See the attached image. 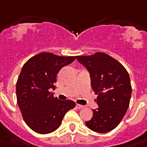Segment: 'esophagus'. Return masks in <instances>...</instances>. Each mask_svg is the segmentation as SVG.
I'll return each instance as SVG.
<instances>
[{"label": "esophagus", "mask_w": 147, "mask_h": 147, "mask_svg": "<svg viewBox=\"0 0 147 147\" xmlns=\"http://www.w3.org/2000/svg\"><path fill=\"white\" fill-rule=\"evenodd\" d=\"M76 107L77 109H82V108H83V106H82V105H81V104H76Z\"/></svg>", "instance_id": "34e87169"}]
</instances>
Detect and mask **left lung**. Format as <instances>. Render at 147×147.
Instances as JSON below:
<instances>
[{
  "instance_id": "obj_1",
  "label": "left lung",
  "mask_w": 147,
  "mask_h": 147,
  "mask_svg": "<svg viewBox=\"0 0 147 147\" xmlns=\"http://www.w3.org/2000/svg\"><path fill=\"white\" fill-rule=\"evenodd\" d=\"M76 59L88 71L92 88L98 94V107L92 110V118L86 125L98 133L113 130L125 115L130 103L131 86L128 73L121 63L106 53Z\"/></svg>"
}]
</instances>
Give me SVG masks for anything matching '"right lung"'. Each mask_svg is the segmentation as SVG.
Returning <instances> with one entry per match:
<instances>
[{
  "label": "right lung",
  "instance_id": "add662e5",
  "mask_svg": "<svg viewBox=\"0 0 147 147\" xmlns=\"http://www.w3.org/2000/svg\"><path fill=\"white\" fill-rule=\"evenodd\" d=\"M76 56H59L41 53L23 65L16 82L17 103L23 119L39 134H49L60 126L65 113L74 108V101L60 100L50 92L57 74L72 63Z\"/></svg>",
  "mask_w": 147,
  "mask_h": 147
}]
</instances>
